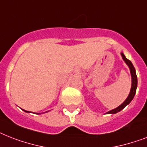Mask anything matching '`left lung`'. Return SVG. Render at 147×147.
<instances>
[{
    "label": "left lung",
    "mask_w": 147,
    "mask_h": 147,
    "mask_svg": "<svg viewBox=\"0 0 147 147\" xmlns=\"http://www.w3.org/2000/svg\"><path fill=\"white\" fill-rule=\"evenodd\" d=\"M122 56V58L124 61V62L126 63L127 65L130 68V70H131V79H132V84H131V91H130V93H129L128 96H127V98L125 99L124 102L122 103L121 105H119L118 107H117L116 109H112L111 111H109L107 112V114H115L117 112H119L120 111H121L122 109H124L127 105H128L129 103L131 102L132 99L134 98L135 96V93H136V90H137V74H136V70H135V68L134 67L133 64L131 63V61L130 60H128L127 58L124 55L123 53H121Z\"/></svg>",
    "instance_id": "left-lung-1"
}]
</instances>
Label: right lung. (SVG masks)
I'll list each match as a JSON object with an SVG mask.
<instances>
[{
    "instance_id": "right-lung-1",
    "label": "right lung",
    "mask_w": 147,
    "mask_h": 147,
    "mask_svg": "<svg viewBox=\"0 0 147 147\" xmlns=\"http://www.w3.org/2000/svg\"><path fill=\"white\" fill-rule=\"evenodd\" d=\"M23 111H26V112H29V111H26V110H23Z\"/></svg>"
}]
</instances>
